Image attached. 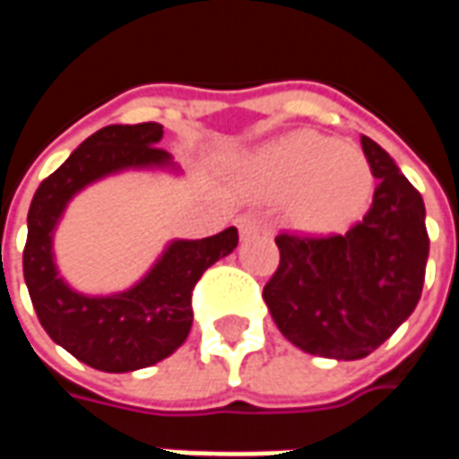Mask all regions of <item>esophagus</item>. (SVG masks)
<instances>
[{"label": "esophagus", "instance_id": "1", "mask_svg": "<svg viewBox=\"0 0 459 459\" xmlns=\"http://www.w3.org/2000/svg\"><path fill=\"white\" fill-rule=\"evenodd\" d=\"M238 229L240 236H255L260 230H265V223L260 219V213H255V211H246V213H240L238 216Z\"/></svg>", "mask_w": 459, "mask_h": 459}]
</instances>
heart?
Segmentation results:
<instances>
[{"mask_svg": "<svg viewBox=\"0 0 459 459\" xmlns=\"http://www.w3.org/2000/svg\"><path fill=\"white\" fill-rule=\"evenodd\" d=\"M263 189L294 194L292 219L307 230L344 229L366 209L374 177L361 152L351 144L298 132L273 144L255 160Z\"/></svg>", "mask_w": 459, "mask_h": 459, "instance_id": "heart-1", "label": "heart"}]
</instances>
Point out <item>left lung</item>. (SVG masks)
Wrapping results in <instances>:
<instances>
[{
	"instance_id": "1",
	"label": "left lung",
	"mask_w": 459,
	"mask_h": 459,
	"mask_svg": "<svg viewBox=\"0 0 459 459\" xmlns=\"http://www.w3.org/2000/svg\"><path fill=\"white\" fill-rule=\"evenodd\" d=\"M374 199L344 236H275L280 265L263 299L282 337L325 359H364L411 317L430 238L420 191L384 147L361 134Z\"/></svg>"
}]
</instances>
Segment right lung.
Masks as SVG:
<instances>
[{"label": "right lung", "mask_w": 459, "mask_h": 459, "mask_svg": "<svg viewBox=\"0 0 459 459\" xmlns=\"http://www.w3.org/2000/svg\"><path fill=\"white\" fill-rule=\"evenodd\" d=\"M161 134L157 122L108 125L39 184L29 206L24 280L36 317L56 344L98 371L144 368L179 349L189 337L196 282L238 246L233 226L209 238L177 240L140 285L113 298H83L56 275L51 233L68 199L110 171L169 161L157 147Z\"/></svg>", "instance_id": "obj_1"}]
</instances>
